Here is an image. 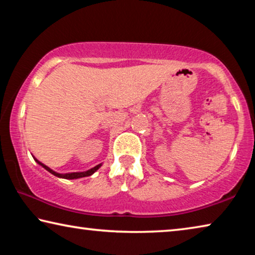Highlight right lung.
Here are the masks:
<instances>
[{
    "mask_svg": "<svg viewBox=\"0 0 255 255\" xmlns=\"http://www.w3.org/2000/svg\"><path fill=\"white\" fill-rule=\"evenodd\" d=\"M101 165H98L96 167H93V169L89 170L88 172H82V173H68V174H59V173H56V172L51 171L50 169H48V167L45 166V169L49 172V173H51L55 176H57V178H60V179H66V180H75V179H81V178H85V176H90L92 175L94 172H97L99 169H100Z\"/></svg>",
    "mask_w": 255,
    "mask_h": 255,
    "instance_id": "right-lung-1",
    "label": "right lung"
}]
</instances>
